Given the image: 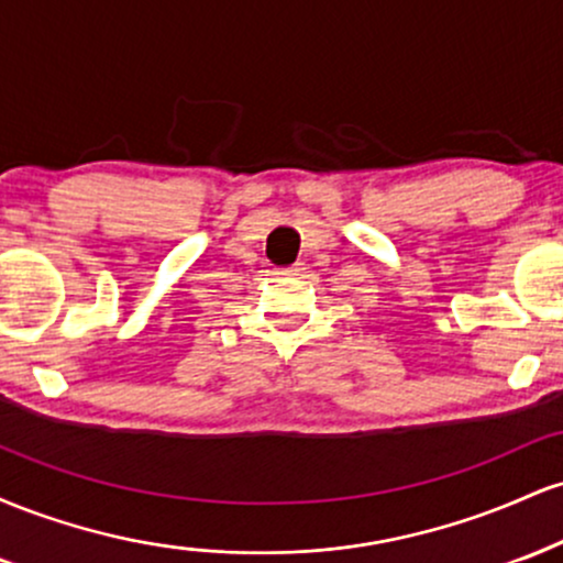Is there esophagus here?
<instances>
[{
  "instance_id": "34e87169",
  "label": "esophagus",
  "mask_w": 563,
  "mask_h": 563,
  "mask_svg": "<svg viewBox=\"0 0 563 563\" xmlns=\"http://www.w3.org/2000/svg\"><path fill=\"white\" fill-rule=\"evenodd\" d=\"M303 273V264H294V267H286V269H277V275H288V277H296Z\"/></svg>"
}]
</instances>
